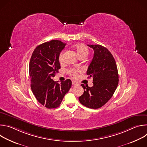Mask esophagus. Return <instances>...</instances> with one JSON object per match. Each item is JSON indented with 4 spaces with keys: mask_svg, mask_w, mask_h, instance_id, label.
I'll use <instances>...</instances> for the list:
<instances>
[{
    "mask_svg": "<svg viewBox=\"0 0 147 147\" xmlns=\"http://www.w3.org/2000/svg\"><path fill=\"white\" fill-rule=\"evenodd\" d=\"M72 84L74 86H77V85H78V83L74 81H72Z\"/></svg>",
    "mask_w": 147,
    "mask_h": 147,
    "instance_id": "esophagus-1",
    "label": "esophagus"
}]
</instances>
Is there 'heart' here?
I'll return each instance as SVG.
<instances>
[{
	"label": "heart",
	"mask_w": 147,
	"mask_h": 147,
	"mask_svg": "<svg viewBox=\"0 0 147 147\" xmlns=\"http://www.w3.org/2000/svg\"><path fill=\"white\" fill-rule=\"evenodd\" d=\"M74 48L77 51V53L79 57H81L82 56H87V55L88 54L89 51L88 48L84 45V44H77L74 46ZM63 59V52H61L60 53L59 55V60L60 61H62ZM69 73L73 76V77H76L77 74V70L75 69H70L69 71Z\"/></svg>",
	"instance_id": "obj_1"
}]
</instances>
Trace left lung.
Returning a JSON list of instances; mask_svg holds the SVG:
<instances>
[{
	"label": "left lung",
	"instance_id": "1",
	"mask_svg": "<svg viewBox=\"0 0 147 147\" xmlns=\"http://www.w3.org/2000/svg\"><path fill=\"white\" fill-rule=\"evenodd\" d=\"M94 51L93 59L87 74L93 78L92 87L81 84L84 90L79 97L80 103L91 109L103 106L113 96L119 83V74L115 60L107 48L100 45H88Z\"/></svg>",
	"mask_w": 147,
	"mask_h": 147
}]
</instances>
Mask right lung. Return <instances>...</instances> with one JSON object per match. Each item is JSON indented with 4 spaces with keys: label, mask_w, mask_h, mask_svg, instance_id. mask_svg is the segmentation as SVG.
Segmentation results:
<instances>
[{
    "label": "right lung",
    "mask_w": 147,
    "mask_h": 147,
    "mask_svg": "<svg viewBox=\"0 0 147 147\" xmlns=\"http://www.w3.org/2000/svg\"><path fill=\"white\" fill-rule=\"evenodd\" d=\"M66 44L52 40L34 49L29 64L31 88L37 100L47 108H56L68 92L72 82L70 79L60 84L52 79L60 69V53Z\"/></svg>",
    "instance_id": "add662e5"
}]
</instances>
